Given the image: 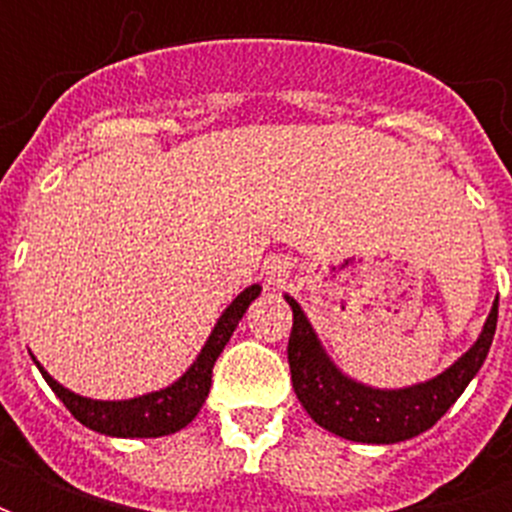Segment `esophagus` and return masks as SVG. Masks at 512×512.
Returning <instances> with one entry per match:
<instances>
[{
	"instance_id": "34e87169",
	"label": "esophagus",
	"mask_w": 512,
	"mask_h": 512,
	"mask_svg": "<svg viewBox=\"0 0 512 512\" xmlns=\"http://www.w3.org/2000/svg\"><path fill=\"white\" fill-rule=\"evenodd\" d=\"M263 276L268 284H273V287H279V284H284V281L292 276V263H289V257L284 255H276V257H268L263 265Z\"/></svg>"
}]
</instances>
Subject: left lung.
I'll list each match as a JSON object with an SVG mask.
<instances>
[{"instance_id":"8db88e82","label":"left lung","mask_w":512,"mask_h":512,"mask_svg":"<svg viewBox=\"0 0 512 512\" xmlns=\"http://www.w3.org/2000/svg\"><path fill=\"white\" fill-rule=\"evenodd\" d=\"M287 303L295 316L287 358L300 404L321 428L361 444H398L433 428L478 374L497 329L494 303L476 345L436 380L404 390H374L337 372V366L321 350L300 305L292 297H287Z\"/></svg>"}]
</instances>
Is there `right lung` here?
Wrapping results in <instances>:
<instances>
[{
  "mask_svg": "<svg viewBox=\"0 0 512 512\" xmlns=\"http://www.w3.org/2000/svg\"><path fill=\"white\" fill-rule=\"evenodd\" d=\"M257 295H260V284H252L249 289H244L225 308V313L217 321V327L212 329L207 345L201 348L199 358L193 361L191 369L175 385L148 393V396L130 398V401H92V398H82L66 390L60 382L52 380L42 366H36H39L47 385L55 390V396L66 404L68 412L90 430L119 438L170 436L175 430L185 428L199 414L201 404L207 401L209 385H212V366H215L217 356L223 353L225 342L231 340L233 329L239 327L241 316L247 313L249 303Z\"/></svg>",
  "mask_w": 512,
  "mask_h": 512,
  "instance_id": "add662e5",
  "label": "right lung"
}]
</instances>
